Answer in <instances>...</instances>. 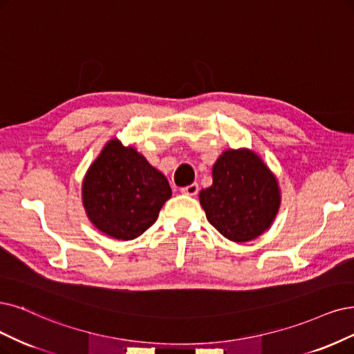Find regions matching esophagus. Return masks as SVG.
<instances>
[{"label":"esophagus","mask_w":354,"mask_h":354,"mask_svg":"<svg viewBox=\"0 0 354 354\" xmlns=\"http://www.w3.org/2000/svg\"><path fill=\"white\" fill-rule=\"evenodd\" d=\"M180 192L185 194V195H197L198 192V184H191V185H187L184 188H180Z\"/></svg>","instance_id":"1"}]
</instances>
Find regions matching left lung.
<instances>
[{"label":"left lung","mask_w":354,"mask_h":354,"mask_svg":"<svg viewBox=\"0 0 354 354\" xmlns=\"http://www.w3.org/2000/svg\"><path fill=\"white\" fill-rule=\"evenodd\" d=\"M207 220L233 242L270 227L280 205L277 180L254 151L227 150L213 166V185L200 192Z\"/></svg>","instance_id":"obj_1"}]
</instances>
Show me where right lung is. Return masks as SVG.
<instances>
[{
  "mask_svg": "<svg viewBox=\"0 0 354 354\" xmlns=\"http://www.w3.org/2000/svg\"><path fill=\"white\" fill-rule=\"evenodd\" d=\"M172 189L167 179L133 147L106 144L83 182L86 213L100 232L131 241L157 218Z\"/></svg>",
  "mask_w": 354,
  "mask_h": 354,
  "instance_id": "right-lung-1",
  "label": "right lung"
}]
</instances>
